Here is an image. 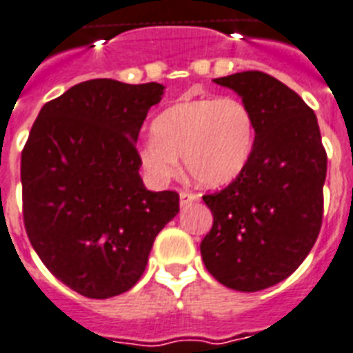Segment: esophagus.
Instances as JSON below:
<instances>
[{"mask_svg":"<svg viewBox=\"0 0 353 353\" xmlns=\"http://www.w3.org/2000/svg\"><path fill=\"white\" fill-rule=\"evenodd\" d=\"M199 199V196L197 194H194V192H188V190H181L179 192V203H181V206L188 205V203H194Z\"/></svg>","mask_w":353,"mask_h":353,"instance_id":"esophagus-1","label":"esophagus"}]
</instances>
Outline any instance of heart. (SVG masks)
I'll list each match as a JSON object with an SVG mask.
<instances>
[{
	"instance_id": "1",
	"label": "heart",
	"mask_w": 353,
	"mask_h": 353,
	"mask_svg": "<svg viewBox=\"0 0 353 353\" xmlns=\"http://www.w3.org/2000/svg\"><path fill=\"white\" fill-rule=\"evenodd\" d=\"M150 132L137 159L159 185L177 174V157L197 185H228L245 170L256 147L254 114L232 96L181 99L154 117Z\"/></svg>"
}]
</instances>
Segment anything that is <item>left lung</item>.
<instances>
[{"label":"left lung","mask_w":353,"mask_h":353,"mask_svg":"<svg viewBox=\"0 0 353 353\" xmlns=\"http://www.w3.org/2000/svg\"><path fill=\"white\" fill-rule=\"evenodd\" d=\"M214 81L252 110L256 147L230 185L203 196L214 216L203 263L232 290H265L296 272L319 236L326 152L316 114L285 83L259 70Z\"/></svg>","instance_id":"1"}]
</instances>
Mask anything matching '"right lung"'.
Returning <instances> with one entry per match:
<instances>
[{
	"mask_svg": "<svg viewBox=\"0 0 353 353\" xmlns=\"http://www.w3.org/2000/svg\"><path fill=\"white\" fill-rule=\"evenodd\" d=\"M159 83L90 79L43 105L21 154L23 221L57 279L90 299L130 290L154 239L179 212L177 192H150L137 136Z\"/></svg>",
	"mask_w": 353,
	"mask_h": 353,
	"instance_id": "right-lung-1",
	"label": "right lung"
}]
</instances>
